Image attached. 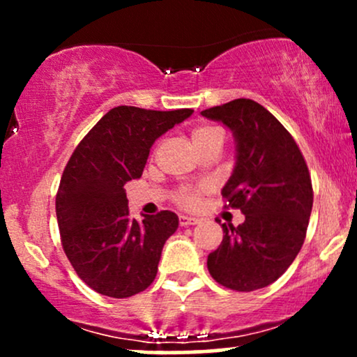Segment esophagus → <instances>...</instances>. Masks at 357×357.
<instances>
[{"instance_id":"1","label":"esophagus","mask_w":357,"mask_h":357,"mask_svg":"<svg viewBox=\"0 0 357 357\" xmlns=\"http://www.w3.org/2000/svg\"><path fill=\"white\" fill-rule=\"evenodd\" d=\"M199 220L195 218V216H186V215H179V225L181 227H190V225H198Z\"/></svg>"}]
</instances>
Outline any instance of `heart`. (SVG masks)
Instances as JSON below:
<instances>
[{
    "mask_svg": "<svg viewBox=\"0 0 357 357\" xmlns=\"http://www.w3.org/2000/svg\"><path fill=\"white\" fill-rule=\"evenodd\" d=\"M221 137V130L218 127H213V126H196L191 129V142L196 149L210 142L211 139ZM206 190L204 186H198V188H191V186H183L179 188L178 192H176V203L183 208H196L202 202V195L203 191Z\"/></svg>",
    "mask_w": 357,
    "mask_h": 357,
    "instance_id": "heart-1",
    "label": "heart"
}]
</instances>
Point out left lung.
I'll list each match as a JSON object with an SVG mask.
<instances>
[{
  "mask_svg": "<svg viewBox=\"0 0 357 357\" xmlns=\"http://www.w3.org/2000/svg\"><path fill=\"white\" fill-rule=\"evenodd\" d=\"M235 139V167L221 195L245 221L223 223V241L208 255L218 284L252 292L275 282L296 260L312 211V183L301 149L264 105L235 99L202 112Z\"/></svg>",
  "mask_w": 357,
  "mask_h": 357,
  "instance_id": "8db88e82",
  "label": "left lung"
}]
</instances>
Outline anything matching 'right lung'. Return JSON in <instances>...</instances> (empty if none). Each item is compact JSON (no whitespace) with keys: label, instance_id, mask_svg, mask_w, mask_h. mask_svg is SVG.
I'll use <instances>...</instances> for the list:
<instances>
[{"label":"right lung","instance_id":"add662e5","mask_svg":"<svg viewBox=\"0 0 357 357\" xmlns=\"http://www.w3.org/2000/svg\"><path fill=\"white\" fill-rule=\"evenodd\" d=\"M191 114L119 105L90 129L65 166L55 204L61 245L77 275L102 296H136L155 278L179 220L173 211L132 220L124 184L141 178L155 139Z\"/></svg>","mask_w":357,"mask_h":357}]
</instances>
